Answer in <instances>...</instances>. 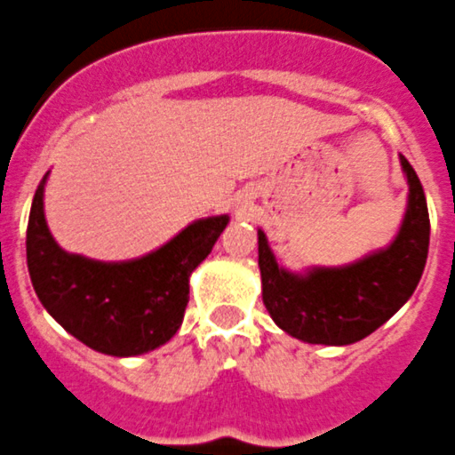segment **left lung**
Wrapping results in <instances>:
<instances>
[{
	"mask_svg": "<svg viewBox=\"0 0 455 455\" xmlns=\"http://www.w3.org/2000/svg\"><path fill=\"white\" fill-rule=\"evenodd\" d=\"M401 165L411 195L399 235L358 263L297 276L278 267L267 237L258 231L265 308L285 333L310 345H351L386 324L415 292L427 265L431 220L419 177L403 156Z\"/></svg>",
	"mask_w": 455,
	"mask_h": 455,
	"instance_id": "1",
	"label": "left lung"
}]
</instances>
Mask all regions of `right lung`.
Wrapping results in <instances>:
<instances>
[{
	"label": "right lung",
	"mask_w": 455,
	"mask_h": 455,
	"mask_svg": "<svg viewBox=\"0 0 455 455\" xmlns=\"http://www.w3.org/2000/svg\"><path fill=\"white\" fill-rule=\"evenodd\" d=\"M44 181L27 227V267L40 304L68 333L108 355H138L165 345L183 322L190 274L211 253L227 215L199 220L158 251L129 263H97L65 253L49 233Z\"/></svg>",
	"instance_id": "add662e5"
}]
</instances>
